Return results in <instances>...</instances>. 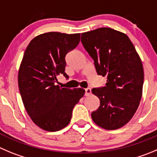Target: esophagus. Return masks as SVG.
<instances>
[{"label": "esophagus", "instance_id": "1", "mask_svg": "<svg viewBox=\"0 0 157 157\" xmlns=\"http://www.w3.org/2000/svg\"><path fill=\"white\" fill-rule=\"evenodd\" d=\"M85 91H86V92H85V95L86 96H89V95L92 94V90H91L89 88H87V89H85Z\"/></svg>", "mask_w": 157, "mask_h": 157}]
</instances>
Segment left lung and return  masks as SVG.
Wrapping results in <instances>:
<instances>
[{
    "label": "left lung",
    "instance_id": "obj_1",
    "mask_svg": "<svg viewBox=\"0 0 157 157\" xmlns=\"http://www.w3.org/2000/svg\"><path fill=\"white\" fill-rule=\"evenodd\" d=\"M81 41L97 74L107 76L105 86L92 89L100 100L98 109L91 115L92 120L108 130L122 127L135 114L142 98L141 59L129 37L113 28L82 33Z\"/></svg>",
    "mask_w": 157,
    "mask_h": 157
}]
</instances>
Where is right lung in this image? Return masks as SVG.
Segmentation results:
<instances>
[{"label":"right lung","instance_id":"obj_1","mask_svg":"<svg viewBox=\"0 0 157 157\" xmlns=\"http://www.w3.org/2000/svg\"><path fill=\"white\" fill-rule=\"evenodd\" d=\"M80 34L48 32L33 38L24 54L18 71V86L27 113L44 130L55 132L68 126L72 110L84 95L81 88L55 85L65 72V55L77 47Z\"/></svg>","mask_w":157,"mask_h":157}]
</instances>
